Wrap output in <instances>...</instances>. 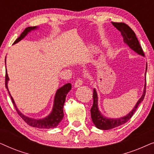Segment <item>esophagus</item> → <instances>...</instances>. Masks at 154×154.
<instances>
[{"label":"esophagus","mask_w":154,"mask_h":154,"mask_svg":"<svg viewBox=\"0 0 154 154\" xmlns=\"http://www.w3.org/2000/svg\"><path fill=\"white\" fill-rule=\"evenodd\" d=\"M82 84H83V80H82V79H78L77 81H75V83L74 84V87H75V88H79L81 85H82Z\"/></svg>","instance_id":"obj_1"}]
</instances>
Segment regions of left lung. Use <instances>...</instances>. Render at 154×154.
<instances>
[{
    "label": "left lung",
    "instance_id": "left-lung-1",
    "mask_svg": "<svg viewBox=\"0 0 154 154\" xmlns=\"http://www.w3.org/2000/svg\"><path fill=\"white\" fill-rule=\"evenodd\" d=\"M112 24L113 26H115L120 32L122 36H123V41L128 47L132 50H133L134 52L138 54L139 55L144 57V52H143L142 48H141L135 33L127 24L124 23H116L113 22ZM147 71V63L146 64V71H145V83L143 93L141 96V97L139 99L137 102L134 105L133 109L130 111L128 114H126L124 116L116 118V119H111L105 116L100 111L98 106V94L95 88L93 90V105H92L91 109H90V113H91V118L92 123L95 127L100 130H110L112 128H116L118 126H120L123 124L125 123L129 120L131 119V117L135 112L139 106V105L141 104V102L144 100L145 93H146V73Z\"/></svg>",
    "mask_w": 154,
    "mask_h": 154
}]
</instances>
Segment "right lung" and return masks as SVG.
<instances>
[{
    "label": "right lung",
    "mask_w": 154,
    "mask_h": 154,
    "mask_svg": "<svg viewBox=\"0 0 154 154\" xmlns=\"http://www.w3.org/2000/svg\"><path fill=\"white\" fill-rule=\"evenodd\" d=\"M39 29L38 26H29L25 29V30L21 33L20 36L14 42V44H16L22 41L23 38H24L31 31H36ZM5 62L6 64V57L5 60ZM9 81V77H8L7 69H6V74H5V88H7L8 92H9L10 96L11 97L12 103H13L14 107H15L17 112L20 116V117L28 124V125L32 126L34 128H42V129H51V128H55L57 126L64 117V105L65 100H66V97L69 92L71 89V84L66 83L62 87L58 88L57 90L56 93L54 97L53 105H52V109L49 114L47 116L42 118V119H33V118H30L29 116H25L24 113H22L19 110V109L17 106V105L14 102V99L12 98L11 94L10 93L9 89H8V83Z\"/></svg>",
    "instance_id": "right-lung-1"
}]
</instances>
